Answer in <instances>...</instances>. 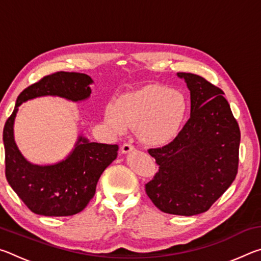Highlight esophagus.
Masks as SVG:
<instances>
[{"instance_id": "obj_1", "label": "esophagus", "mask_w": 261, "mask_h": 261, "mask_svg": "<svg viewBox=\"0 0 261 261\" xmlns=\"http://www.w3.org/2000/svg\"><path fill=\"white\" fill-rule=\"evenodd\" d=\"M135 149V147L132 146L131 144H129V143H125V144H123V146H122V148H121V151H122V153L123 154H127V153H130V152H132Z\"/></svg>"}]
</instances>
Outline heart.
Wrapping results in <instances>:
<instances>
[{"label": "heart", "mask_w": 261, "mask_h": 261, "mask_svg": "<svg viewBox=\"0 0 261 261\" xmlns=\"http://www.w3.org/2000/svg\"><path fill=\"white\" fill-rule=\"evenodd\" d=\"M188 109V100L179 91L148 85L109 103L105 110V121L115 135H124L129 127H137L144 144L163 146L179 134Z\"/></svg>", "instance_id": "b5f03b06"}]
</instances>
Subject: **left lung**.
I'll return each mask as SVG.
<instances>
[{
    "label": "left lung",
    "instance_id": "1",
    "mask_svg": "<svg viewBox=\"0 0 261 261\" xmlns=\"http://www.w3.org/2000/svg\"><path fill=\"white\" fill-rule=\"evenodd\" d=\"M177 76L190 91L191 115L171 143L148 149L159 171L145 190L160 211L191 216L208 211L235 179L241 131L221 88L194 73Z\"/></svg>",
    "mask_w": 261,
    "mask_h": 261
}]
</instances>
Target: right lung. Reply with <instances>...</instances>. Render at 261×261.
<instances>
[{
	"label": "right lung",
	"instance_id": "obj_1",
	"mask_svg": "<svg viewBox=\"0 0 261 261\" xmlns=\"http://www.w3.org/2000/svg\"><path fill=\"white\" fill-rule=\"evenodd\" d=\"M90 76L60 71L21 92L3 129L6 177L12 190L35 214L69 216L82 212L95 193L101 174L117 158V145L100 144L79 136L69 155L54 165H34L25 159L14 137L19 106L39 96H60L73 102L90 98Z\"/></svg>",
	"mask_w": 261,
	"mask_h": 261
}]
</instances>
